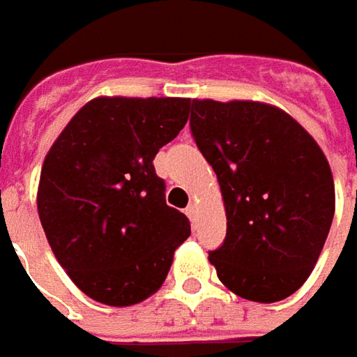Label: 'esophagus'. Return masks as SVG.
<instances>
[{"label": "esophagus", "instance_id": "1", "mask_svg": "<svg viewBox=\"0 0 357 357\" xmlns=\"http://www.w3.org/2000/svg\"><path fill=\"white\" fill-rule=\"evenodd\" d=\"M185 214H188L192 220H196V218H198V206H196V204H190V206L185 208Z\"/></svg>", "mask_w": 357, "mask_h": 357}]
</instances>
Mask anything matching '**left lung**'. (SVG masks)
<instances>
[{"label": "left lung", "instance_id": "1", "mask_svg": "<svg viewBox=\"0 0 357 357\" xmlns=\"http://www.w3.org/2000/svg\"><path fill=\"white\" fill-rule=\"evenodd\" d=\"M190 129L226 208V238L210 250L218 279L242 299L283 301L311 275L333 220L324 151L293 116L252 100L194 98Z\"/></svg>", "mask_w": 357, "mask_h": 357}]
</instances>
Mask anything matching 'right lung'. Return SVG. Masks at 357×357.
<instances>
[{
	"mask_svg": "<svg viewBox=\"0 0 357 357\" xmlns=\"http://www.w3.org/2000/svg\"><path fill=\"white\" fill-rule=\"evenodd\" d=\"M190 98L98 96L44 159L38 214L54 257L98 303L129 307L163 284L190 220L165 204L153 159L188 121Z\"/></svg>",
	"mask_w": 357,
	"mask_h": 357,
	"instance_id": "add662e5",
	"label": "right lung"
}]
</instances>
